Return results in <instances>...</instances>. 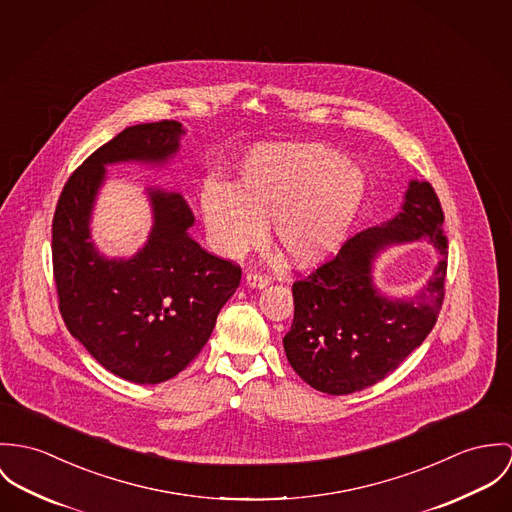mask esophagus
Instances as JSON below:
<instances>
[{
    "label": "esophagus",
    "mask_w": 512,
    "mask_h": 512,
    "mask_svg": "<svg viewBox=\"0 0 512 512\" xmlns=\"http://www.w3.org/2000/svg\"><path fill=\"white\" fill-rule=\"evenodd\" d=\"M245 283L249 284V286H253V288H265V286H269L271 279H269L267 275H263V273L251 271V273H247Z\"/></svg>",
    "instance_id": "34e87169"
}]
</instances>
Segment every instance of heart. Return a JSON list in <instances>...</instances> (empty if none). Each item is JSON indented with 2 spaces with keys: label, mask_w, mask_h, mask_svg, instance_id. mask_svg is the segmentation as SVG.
I'll return each instance as SVG.
<instances>
[{
  "label": "heart",
  "mask_w": 512,
  "mask_h": 512,
  "mask_svg": "<svg viewBox=\"0 0 512 512\" xmlns=\"http://www.w3.org/2000/svg\"><path fill=\"white\" fill-rule=\"evenodd\" d=\"M363 172L324 145H265L237 169L233 186L210 180L200 212L212 245L229 257L259 247L273 220L279 251L296 267L334 255L365 200Z\"/></svg>",
  "instance_id": "heart-1"
}]
</instances>
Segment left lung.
<instances>
[{"instance_id":"1","label":"left lung","mask_w":512,"mask_h":512,"mask_svg":"<svg viewBox=\"0 0 512 512\" xmlns=\"http://www.w3.org/2000/svg\"><path fill=\"white\" fill-rule=\"evenodd\" d=\"M418 238H428L441 253L435 275L410 301L383 297L370 277L374 255L387 244ZM446 271L442 204L428 182L412 180L398 216L355 233L334 259L292 284L294 320L283 340L288 363L302 381L328 395L379 383L432 332Z\"/></svg>"}]
</instances>
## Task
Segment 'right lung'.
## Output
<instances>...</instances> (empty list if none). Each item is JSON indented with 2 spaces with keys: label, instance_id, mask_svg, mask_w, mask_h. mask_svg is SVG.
I'll list each match as a JSON object with an SVG mask.
<instances>
[{
  "label": "right lung",
  "instance_id": "add662e5",
  "mask_svg": "<svg viewBox=\"0 0 512 512\" xmlns=\"http://www.w3.org/2000/svg\"><path fill=\"white\" fill-rule=\"evenodd\" d=\"M184 133L178 121L123 129L66 180L53 218V273L68 332L110 373L157 385L206 345L241 267L202 249L180 194L149 190L153 229L131 259H106L90 241V214L106 165L165 163Z\"/></svg>",
  "mask_w": 512,
  "mask_h": 512
}]
</instances>
